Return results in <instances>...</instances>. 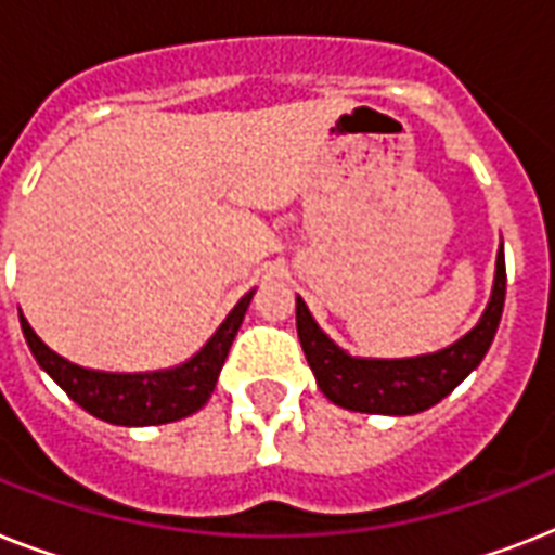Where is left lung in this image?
Returning <instances> with one entry per match:
<instances>
[{"mask_svg": "<svg viewBox=\"0 0 555 555\" xmlns=\"http://www.w3.org/2000/svg\"><path fill=\"white\" fill-rule=\"evenodd\" d=\"M504 294H507V268H504V253H499L492 299L481 322L464 339H457L455 346L412 360L348 357L322 334L302 299H296V331H299L305 360L331 403L351 412L417 414L440 403L490 351L504 311Z\"/></svg>", "mask_w": 555, "mask_h": 555, "instance_id": "left-lung-1", "label": "left lung"}]
</instances>
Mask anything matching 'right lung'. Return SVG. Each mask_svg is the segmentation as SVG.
<instances>
[{
	"instance_id": "1",
	"label": "right lung",
	"mask_w": 555,
	"mask_h": 555,
	"mask_svg": "<svg viewBox=\"0 0 555 555\" xmlns=\"http://www.w3.org/2000/svg\"><path fill=\"white\" fill-rule=\"evenodd\" d=\"M250 299L253 291L242 296V302L235 305L230 317L221 322V328L190 363L169 371H152V374H103V371L80 369L54 354L34 334L25 317H20V322L30 354L37 357V363L56 379V386L63 388L74 403L115 426H158V423L181 421L207 403L216 388L218 371L227 360V351L242 328Z\"/></svg>"
}]
</instances>
